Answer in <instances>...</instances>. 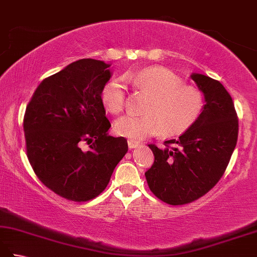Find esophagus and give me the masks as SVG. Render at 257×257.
Listing matches in <instances>:
<instances>
[{
	"instance_id": "obj_1",
	"label": "esophagus",
	"mask_w": 257,
	"mask_h": 257,
	"mask_svg": "<svg viewBox=\"0 0 257 257\" xmlns=\"http://www.w3.org/2000/svg\"><path fill=\"white\" fill-rule=\"evenodd\" d=\"M140 145L139 141L137 140H134V139H129L128 140V147L130 149H134V148H137V147Z\"/></svg>"
}]
</instances>
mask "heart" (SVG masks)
<instances>
[{
    "label": "heart",
    "instance_id": "obj_1",
    "mask_svg": "<svg viewBox=\"0 0 257 257\" xmlns=\"http://www.w3.org/2000/svg\"><path fill=\"white\" fill-rule=\"evenodd\" d=\"M124 79L150 98L144 107L145 114H125L116 120L114 132L119 136L143 140L162 133L173 137L189 130L203 113V92L194 86L184 85L181 77L170 69L150 67L128 73ZM100 98L109 112H121L125 105L123 80H109L102 87Z\"/></svg>",
    "mask_w": 257,
    "mask_h": 257
}]
</instances>
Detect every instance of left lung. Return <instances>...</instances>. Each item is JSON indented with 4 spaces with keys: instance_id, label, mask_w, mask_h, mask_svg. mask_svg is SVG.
I'll use <instances>...</instances> for the list:
<instances>
[{
    "instance_id": "1",
    "label": "left lung",
    "mask_w": 257,
    "mask_h": 257,
    "mask_svg": "<svg viewBox=\"0 0 257 257\" xmlns=\"http://www.w3.org/2000/svg\"><path fill=\"white\" fill-rule=\"evenodd\" d=\"M203 92L205 106L200 119L165 148L149 145L155 162L145 176L158 199L171 205L190 203L219 182L235 149L238 119L230 94L220 81L192 73Z\"/></svg>"
}]
</instances>
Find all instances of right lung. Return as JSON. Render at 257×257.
<instances>
[{
    "instance_id": "right-lung-1",
    "label": "right lung",
    "mask_w": 257,
    "mask_h": 257,
    "mask_svg": "<svg viewBox=\"0 0 257 257\" xmlns=\"http://www.w3.org/2000/svg\"><path fill=\"white\" fill-rule=\"evenodd\" d=\"M110 64L84 58L38 85L26 107L27 158L38 179L67 200L84 202L106 189L128 151L127 140L107 132L101 102Z\"/></svg>"
}]
</instances>
